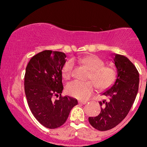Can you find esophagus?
<instances>
[{"instance_id": "1", "label": "esophagus", "mask_w": 147, "mask_h": 147, "mask_svg": "<svg viewBox=\"0 0 147 147\" xmlns=\"http://www.w3.org/2000/svg\"><path fill=\"white\" fill-rule=\"evenodd\" d=\"M88 101H86V100H81V101H79L78 103H80V104H83V105H84V104H86Z\"/></svg>"}]
</instances>
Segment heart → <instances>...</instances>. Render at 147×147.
I'll list each match as a JSON object with an SVG mask.
<instances>
[{
    "label": "heart",
    "mask_w": 147,
    "mask_h": 147,
    "mask_svg": "<svg viewBox=\"0 0 147 147\" xmlns=\"http://www.w3.org/2000/svg\"><path fill=\"white\" fill-rule=\"evenodd\" d=\"M79 61L90 69L87 82L75 80L69 82L65 87L67 94L79 99H88L94 92L96 86L99 89H105L111 86L116 78V71L113 67L104 65L101 59L96 56H88L79 59ZM74 63L69 60L62 67V76L65 80H69L73 74Z\"/></svg>",
    "instance_id": "heart-1"
}]
</instances>
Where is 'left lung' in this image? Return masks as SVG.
Instances as JSON below:
<instances>
[{
	"label": "left lung",
	"mask_w": 147,
	"mask_h": 147,
	"mask_svg": "<svg viewBox=\"0 0 147 147\" xmlns=\"http://www.w3.org/2000/svg\"><path fill=\"white\" fill-rule=\"evenodd\" d=\"M114 63L117 70V80L111 88L102 93L109 97V101H99L100 113L88 119L91 126L101 131L114 128L126 117L139 89V74L133 63L119 54H115Z\"/></svg>",
	"instance_id": "1"
}]
</instances>
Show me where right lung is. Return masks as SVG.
I'll list each match as a JSON object with an SVG mask.
<instances>
[{"instance_id":"obj_1","label":"right lung","mask_w":147,"mask_h":147,"mask_svg":"<svg viewBox=\"0 0 147 147\" xmlns=\"http://www.w3.org/2000/svg\"><path fill=\"white\" fill-rule=\"evenodd\" d=\"M64 53L44 50L34 56L24 76V91L28 105L38 122L46 128L56 129L66 121L77 99L61 95L63 89L61 70ZM54 96L59 99L54 100Z\"/></svg>"}]
</instances>
